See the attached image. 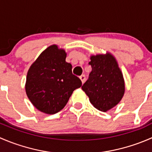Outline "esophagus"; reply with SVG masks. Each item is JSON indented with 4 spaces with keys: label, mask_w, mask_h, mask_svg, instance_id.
Instances as JSON below:
<instances>
[{
    "label": "esophagus",
    "mask_w": 152,
    "mask_h": 152,
    "mask_svg": "<svg viewBox=\"0 0 152 152\" xmlns=\"http://www.w3.org/2000/svg\"><path fill=\"white\" fill-rule=\"evenodd\" d=\"M80 79H81V81H82V83H84V82H85V80H86V77H85V75H82V76H80Z\"/></svg>",
    "instance_id": "esophagus-1"
}]
</instances>
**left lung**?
<instances>
[{
	"label": "left lung",
	"instance_id": "left-lung-1",
	"mask_svg": "<svg viewBox=\"0 0 152 152\" xmlns=\"http://www.w3.org/2000/svg\"><path fill=\"white\" fill-rule=\"evenodd\" d=\"M89 65L92 71L82 86L97 110L107 112L121 100L125 91L124 80L115 59L107 55L92 56Z\"/></svg>",
	"mask_w": 152,
	"mask_h": 152
}]
</instances>
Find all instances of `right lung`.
<instances>
[{
	"mask_svg": "<svg viewBox=\"0 0 152 152\" xmlns=\"http://www.w3.org/2000/svg\"><path fill=\"white\" fill-rule=\"evenodd\" d=\"M66 53L53 45L45 49L29 68L26 91L29 100L39 111L55 114L67 104L73 90L82 81L72 73L65 62Z\"/></svg>",
	"mask_w": 152,
	"mask_h": 152,
	"instance_id": "right-lung-1",
	"label": "right lung"
}]
</instances>
